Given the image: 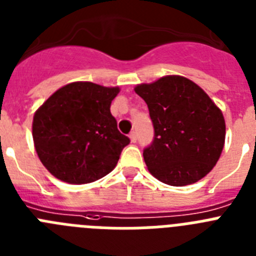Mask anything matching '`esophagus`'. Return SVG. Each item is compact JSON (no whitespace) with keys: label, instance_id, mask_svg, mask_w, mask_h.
I'll use <instances>...</instances> for the list:
<instances>
[{"label":"esophagus","instance_id":"esophagus-1","mask_svg":"<svg viewBox=\"0 0 256 256\" xmlns=\"http://www.w3.org/2000/svg\"><path fill=\"white\" fill-rule=\"evenodd\" d=\"M130 141L133 142V144H134V142H137V133H136L134 130H133V132H130Z\"/></svg>","mask_w":256,"mask_h":256}]
</instances>
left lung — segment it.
Wrapping results in <instances>:
<instances>
[{
	"label": "left lung",
	"instance_id": "obj_1",
	"mask_svg": "<svg viewBox=\"0 0 256 256\" xmlns=\"http://www.w3.org/2000/svg\"><path fill=\"white\" fill-rule=\"evenodd\" d=\"M148 104L152 144L144 150L148 172L169 186H187L204 178L218 162L226 140L220 108L190 79L166 76L138 84Z\"/></svg>",
	"mask_w": 256,
	"mask_h": 256
}]
</instances>
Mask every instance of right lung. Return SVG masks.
<instances>
[{
  "mask_svg": "<svg viewBox=\"0 0 256 256\" xmlns=\"http://www.w3.org/2000/svg\"><path fill=\"white\" fill-rule=\"evenodd\" d=\"M118 87L74 82L47 98L33 118L38 158L58 180L91 183L115 168L130 140L118 130L110 105Z\"/></svg>",
  "mask_w": 256,
  "mask_h": 256,
  "instance_id": "add662e5",
  "label": "right lung"
}]
</instances>
